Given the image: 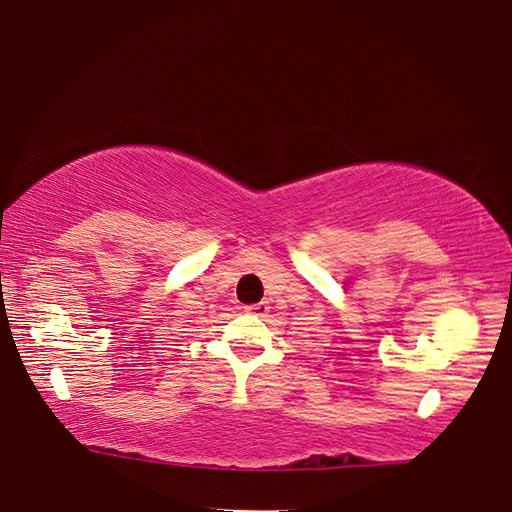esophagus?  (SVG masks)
Returning a JSON list of instances; mask_svg holds the SVG:
<instances>
[{
    "instance_id": "1",
    "label": "esophagus",
    "mask_w": 512,
    "mask_h": 512,
    "mask_svg": "<svg viewBox=\"0 0 512 512\" xmlns=\"http://www.w3.org/2000/svg\"><path fill=\"white\" fill-rule=\"evenodd\" d=\"M245 312L249 314H256V316H265L269 312V305L263 301V303H254V305H247Z\"/></svg>"
}]
</instances>
